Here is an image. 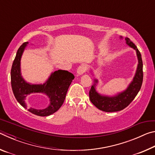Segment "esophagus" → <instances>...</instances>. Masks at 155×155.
Wrapping results in <instances>:
<instances>
[{
    "label": "esophagus",
    "mask_w": 155,
    "mask_h": 155,
    "mask_svg": "<svg viewBox=\"0 0 155 155\" xmlns=\"http://www.w3.org/2000/svg\"><path fill=\"white\" fill-rule=\"evenodd\" d=\"M87 70V65H81L79 67L77 68V74L78 75H82Z\"/></svg>",
    "instance_id": "obj_1"
}]
</instances>
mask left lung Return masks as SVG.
<instances>
[{"instance_id":"1","label":"left lung","mask_w":155,"mask_h":155,"mask_svg":"<svg viewBox=\"0 0 155 155\" xmlns=\"http://www.w3.org/2000/svg\"><path fill=\"white\" fill-rule=\"evenodd\" d=\"M120 38H122L120 37ZM126 43L136 51L138 59V65L135 77L129 84L127 90L114 96H103L97 92L96 90V83L98 80H94V84L89 92L90 99L91 103L98 109L105 112H115L121 111L126 108L132 102L140 91L143 82V62L141 59L140 52L129 38H125Z\"/></svg>"}]
</instances>
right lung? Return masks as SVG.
<instances>
[{"label":"right lung","instance_id":"right-lung-1","mask_svg":"<svg viewBox=\"0 0 155 155\" xmlns=\"http://www.w3.org/2000/svg\"><path fill=\"white\" fill-rule=\"evenodd\" d=\"M28 43L25 42L18 48L11 70V84L15 98L24 108L39 116H48L56 112L64 103L67 91L74 76L67 70H59L52 72L44 84H31L26 82L21 75L20 59ZM33 93H44L50 99V104L44 110L27 108L25 98Z\"/></svg>","mask_w":155,"mask_h":155}]
</instances>
